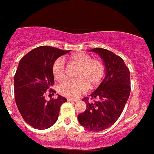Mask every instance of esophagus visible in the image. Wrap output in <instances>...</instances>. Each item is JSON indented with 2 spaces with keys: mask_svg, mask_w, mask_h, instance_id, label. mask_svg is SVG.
Wrapping results in <instances>:
<instances>
[{
  "mask_svg": "<svg viewBox=\"0 0 154 154\" xmlns=\"http://www.w3.org/2000/svg\"><path fill=\"white\" fill-rule=\"evenodd\" d=\"M78 101V99L76 98H71V97H68V101H71V102H75V101Z\"/></svg>",
  "mask_w": 154,
  "mask_h": 154,
  "instance_id": "obj_1",
  "label": "esophagus"
}]
</instances>
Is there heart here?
Returning <instances> with one entry per match:
<instances>
[{
    "mask_svg": "<svg viewBox=\"0 0 154 154\" xmlns=\"http://www.w3.org/2000/svg\"><path fill=\"white\" fill-rule=\"evenodd\" d=\"M73 64L79 67L77 79L66 80L58 86V91L65 97L74 98L84 94L89 86L94 87L101 82L105 74V64L101 59L94 58L85 53H75L69 57ZM52 73L57 81H63L66 78L64 60L57 58L52 66Z\"/></svg>",
    "mask_w": 154,
    "mask_h": 154,
    "instance_id": "obj_1",
    "label": "heart"
}]
</instances>
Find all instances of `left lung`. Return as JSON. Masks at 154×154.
<instances>
[{
    "instance_id": "obj_1",
    "label": "left lung",
    "mask_w": 154,
    "mask_h": 154,
    "mask_svg": "<svg viewBox=\"0 0 154 154\" xmlns=\"http://www.w3.org/2000/svg\"><path fill=\"white\" fill-rule=\"evenodd\" d=\"M97 53L105 66V77L101 84L82 101L86 111L78 115L80 124L91 131H101L118 120L124 110L131 92L130 72L124 60L112 52L102 48L89 50Z\"/></svg>"
}]
</instances>
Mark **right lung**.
Returning <instances> with one entry per match:
<instances>
[{"label":"right lung","mask_w":154,"mask_h":154,"mask_svg":"<svg viewBox=\"0 0 154 154\" xmlns=\"http://www.w3.org/2000/svg\"><path fill=\"white\" fill-rule=\"evenodd\" d=\"M69 51L39 46L26 54L19 63L14 76L15 100L23 120L35 129L52 127L58 119L60 106L67 101L59 94L57 98L47 101L45 94L48 90L52 94L56 93L50 89L54 84L52 66L58 57Z\"/></svg>","instance_id":"right-lung-1"}]
</instances>
